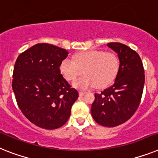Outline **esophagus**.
I'll return each mask as SVG.
<instances>
[{
  "label": "esophagus",
  "instance_id": "1",
  "mask_svg": "<svg viewBox=\"0 0 158 158\" xmlns=\"http://www.w3.org/2000/svg\"><path fill=\"white\" fill-rule=\"evenodd\" d=\"M85 94V92H83V91H80V92H79V96H81V97Z\"/></svg>",
  "mask_w": 158,
  "mask_h": 158
}]
</instances>
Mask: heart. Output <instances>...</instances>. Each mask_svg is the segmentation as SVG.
<instances>
[{
  "instance_id": "1",
  "label": "heart",
  "mask_w": 158,
  "mask_h": 158,
  "mask_svg": "<svg viewBox=\"0 0 158 158\" xmlns=\"http://www.w3.org/2000/svg\"><path fill=\"white\" fill-rule=\"evenodd\" d=\"M119 69V60L116 55L103 51H88L74 56V60L64 59L60 70L68 81H73L84 72L85 75L73 83L78 89L96 86L102 88L111 84Z\"/></svg>"
}]
</instances>
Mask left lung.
<instances>
[{
  "instance_id": "obj_1",
  "label": "left lung",
  "mask_w": 158,
  "mask_h": 158,
  "mask_svg": "<svg viewBox=\"0 0 158 158\" xmlns=\"http://www.w3.org/2000/svg\"><path fill=\"white\" fill-rule=\"evenodd\" d=\"M107 47L118 54L119 69L112 86L94 94L91 114L96 123L111 127L125 123L137 110L144 89V70L140 56L127 45L110 43Z\"/></svg>"
}]
</instances>
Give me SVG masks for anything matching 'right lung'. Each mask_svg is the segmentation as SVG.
I'll use <instances>...</instances> for the list:
<instances>
[{"label": "right lung", "mask_w": 158, "mask_h": 158, "mask_svg": "<svg viewBox=\"0 0 158 158\" xmlns=\"http://www.w3.org/2000/svg\"><path fill=\"white\" fill-rule=\"evenodd\" d=\"M67 51L48 44H39L19 55L14 64L12 88L23 114L44 129H56L66 123L77 89L60 74Z\"/></svg>", "instance_id": "right-lung-1"}]
</instances>
